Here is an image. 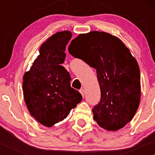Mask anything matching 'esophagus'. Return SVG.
<instances>
[{
    "mask_svg": "<svg viewBox=\"0 0 155 155\" xmlns=\"http://www.w3.org/2000/svg\"><path fill=\"white\" fill-rule=\"evenodd\" d=\"M80 93L81 95H82L83 97H84V94H85V91H84L83 89H81V90H80Z\"/></svg>",
    "mask_w": 155,
    "mask_h": 155,
    "instance_id": "1",
    "label": "esophagus"
}]
</instances>
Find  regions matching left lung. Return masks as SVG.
<instances>
[{
  "instance_id": "obj_1",
  "label": "left lung",
  "mask_w": 155,
  "mask_h": 155,
  "mask_svg": "<svg viewBox=\"0 0 155 155\" xmlns=\"http://www.w3.org/2000/svg\"><path fill=\"white\" fill-rule=\"evenodd\" d=\"M68 51L96 69L101 99L94 119L109 131L120 130L133 118L141 98L137 60L117 37L103 31L79 34Z\"/></svg>"
}]
</instances>
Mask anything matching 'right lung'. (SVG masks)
<instances>
[{
  "mask_svg": "<svg viewBox=\"0 0 155 155\" xmlns=\"http://www.w3.org/2000/svg\"><path fill=\"white\" fill-rule=\"evenodd\" d=\"M71 38L69 31L50 37L41 44L40 54L23 77V95L28 111L48 128L64 120L82 101L81 94L70 86L69 72L61 65Z\"/></svg>",
  "mask_w": 155,
  "mask_h": 155,
  "instance_id": "add662e5",
  "label": "right lung"
}]
</instances>
